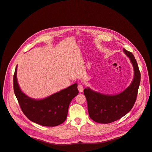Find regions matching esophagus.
<instances>
[{
    "label": "esophagus",
    "instance_id": "34e87169",
    "mask_svg": "<svg viewBox=\"0 0 152 152\" xmlns=\"http://www.w3.org/2000/svg\"><path fill=\"white\" fill-rule=\"evenodd\" d=\"M78 91H79L80 92H83V87L82 85H81V84H78Z\"/></svg>",
    "mask_w": 152,
    "mask_h": 152
}]
</instances>
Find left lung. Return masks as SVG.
<instances>
[{
	"instance_id": "8db88e82",
	"label": "left lung",
	"mask_w": 152,
	"mask_h": 152,
	"mask_svg": "<svg viewBox=\"0 0 152 152\" xmlns=\"http://www.w3.org/2000/svg\"><path fill=\"white\" fill-rule=\"evenodd\" d=\"M134 70V77L130 86L116 95H105L87 87L83 93L86 97L90 118L100 124H109L123 117L134 105L140 83V72L133 54L124 48Z\"/></svg>"
}]
</instances>
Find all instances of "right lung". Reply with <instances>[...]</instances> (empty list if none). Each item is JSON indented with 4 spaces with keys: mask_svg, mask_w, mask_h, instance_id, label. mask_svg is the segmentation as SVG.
Here are the masks:
<instances>
[{
    "mask_svg": "<svg viewBox=\"0 0 152 152\" xmlns=\"http://www.w3.org/2000/svg\"><path fill=\"white\" fill-rule=\"evenodd\" d=\"M16 66L13 78L16 98L24 115L32 122L45 126H55L64 123L67 117L70 103L78 95L77 83L43 99H34L20 90L17 78Z\"/></svg>",
    "mask_w": 152,
    "mask_h": 152,
    "instance_id": "add662e5",
    "label": "right lung"
}]
</instances>
